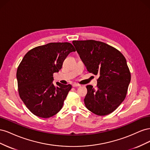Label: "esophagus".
Masks as SVG:
<instances>
[{"mask_svg":"<svg viewBox=\"0 0 150 150\" xmlns=\"http://www.w3.org/2000/svg\"><path fill=\"white\" fill-rule=\"evenodd\" d=\"M72 86H73V87H79V86H81V85L79 84H77V83H74L73 84H72Z\"/></svg>","mask_w":150,"mask_h":150,"instance_id":"34e87169","label":"esophagus"}]
</instances>
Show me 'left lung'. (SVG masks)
Masks as SVG:
<instances>
[{"mask_svg":"<svg viewBox=\"0 0 150 150\" xmlns=\"http://www.w3.org/2000/svg\"><path fill=\"white\" fill-rule=\"evenodd\" d=\"M72 44L87 70L99 76L96 88L91 85L86 86V107L99 116L110 114L125 100L131 81L125 56L116 48L101 41L73 40Z\"/></svg>","mask_w":150,"mask_h":150,"instance_id":"8db88e82","label":"left lung"}]
</instances>
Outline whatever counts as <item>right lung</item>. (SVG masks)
<instances>
[{"mask_svg": "<svg viewBox=\"0 0 150 150\" xmlns=\"http://www.w3.org/2000/svg\"><path fill=\"white\" fill-rule=\"evenodd\" d=\"M76 49L69 42H51L35 47L25 54L17 67L18 92L22 101L34 115L43 118L59 111L71 84L52 83L53 74Z\"/></svg>", "mask_w": 150, "mask_h": 150, "instance_id": "add662e5", "label": "right lung"}]
</instances>
